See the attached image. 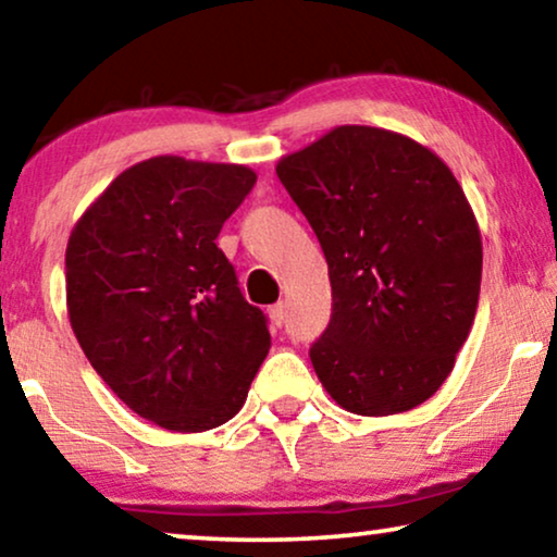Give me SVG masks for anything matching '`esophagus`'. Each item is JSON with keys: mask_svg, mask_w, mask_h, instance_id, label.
Returning <instances> with one entry per match:
<instances>
[{"mask_svg": "<svg viewBox=\"0 0 557 557\" xmlns=\"http://www.w3.org/2000/svg\"><path fill=\"white\" fill-rule=\"evenodd\" d=\"M269 319H271L273 326L284 324V322H286V304H284V301L273 304V307L269 309Z\"/></svg>", "mask_w": 557, "mask_h": 557, "instance_id": "34e87169", "label": "esophagus"}]
</instances>
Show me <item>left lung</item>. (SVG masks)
Segmentation results:
<instances>
[{
  "label": "left lung",
  "mask_w": 557,
  "mask_h": 557,
  "mask_svg": "<svg viewBox=\"0 0 557 557\" xmlns=\"http://www.w3.org/2000/svg\"><path fill=\"white\" fill-rule=\"evenodd\" d=\"M276 174L330 265L332 319L309 349L349 413L393 416L444 385L474 324L482 235L454 172L429 147L337 126Z\"/></svg>",
  "instance_id": "1"
}]
</instances>
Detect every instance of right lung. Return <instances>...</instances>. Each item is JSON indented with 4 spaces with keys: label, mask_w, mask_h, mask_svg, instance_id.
Segmentation results:
<instances>
[{
    "label": "right lung",
    "mask_w": 557,
    "mask_h": 557,
    "mask_svg": "<svg viewBox=\"0 0 557 557\" xmlns=\"http://www.w3.org/2000/svg\"><path fill=\"white\" fill-rule=\"evenodd\" d=\"M256 185L243 164L151 157L121 172L65 248L67 317L136 416L166 431L223 425L271 347L218 233Z\"/></svg>",
    "instance_id": "1"
}]
</instances>
